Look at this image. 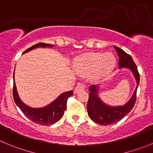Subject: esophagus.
I'll return each mask as SVG.
<instances>
[{"instance_id": "34e87169", "label": "esophagus", "mask_w": 153, "mask_h": 153, "mask_svg": "<svg viewBox=\"0 0 153 153\" xmlns=\"http://www.w3.org/2000/svg\"><path fill=\"white\" fill-rule=\"evenodd\" d=\"M86 88V85H85L84 84L79 83L76 86V88H75V93H78V91H81V90H84Z\"/></svg>"}]
</instances>
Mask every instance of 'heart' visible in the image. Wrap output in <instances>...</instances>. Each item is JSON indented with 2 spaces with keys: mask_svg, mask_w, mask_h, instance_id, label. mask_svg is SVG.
<instances>
[{
  "mask_svg": "<svg viewBox=\"0 0 153 153\" xmlns=\"http://www.w3.org/2000/svg\"><path fill=\"white\" fill-rule=\"evenodd\" d=\"M115 56L112 53H89L78 58L76 69L81 75H88L94 71L97 78H101L109 73L115 65Z\"/></svg>",
  "mask_w": 153,
  "mask_h": 153,
  "instance_id": "b5f03b06",
  "label": "heart"
}]
</instances>
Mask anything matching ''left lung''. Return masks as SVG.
Masks as SVG:
<instances>
[{"instance_id": "1", "label": "left lung", "mask_w": 153, "mask_h": 153, "mask_svg": "<svg viewBox=\"0 0 153 153\" xmlns=\"http://www.w3.org/2000/svg\"><path fill=\"white\" fill-rule=\"evenodd\" d=\"M115 48L119 56V60H118L119 68L127 67L130 68L134 75L137 86L130 100L125 105L118 107H111L104 104L97 96V86L92 85L90 87L89 99H88V105H87L88 113L90 118L95 123L101 125H109L116 123L131 112L136 102L137 90L140 83L139 72H138L136 64L133 60L132 57L126 52H125L123 50L120 49L115 46Z\"/></svg>"}]
</instances>
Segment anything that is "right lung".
<instances>
[{
	"label": "right lung",
	"instance_id": "1",
	"mask_svg": "<svg viewBox=\"0 0 153 153\" xmlns=\"http://www.w3.org/2000/svg\"><path fill=\"white\" fill-rule=\"evenodd\" d=\"M38 47H42V48L49 47V48H51V47H53V45L52 44H45V43H38V44H35L31 48H28L24 53L28 52L29 51H31V50L38 48ZM72 94H73L72 91H67V92L61 94L60 96L56 100H55L52 103L47 105L46 107H44L41 109H32V108L27 106L20 100L18 96V94H17L15 82L13 81V99L16 104L18 105L22 113L28 119L31 120V122L41 125H51L58 122L62 117L64 112L66 109L67 100L68 99L69 97L72 96Z\"/></svg>",
	"mask_w": 153,
	"mask_h": 153
}]
</instances>
